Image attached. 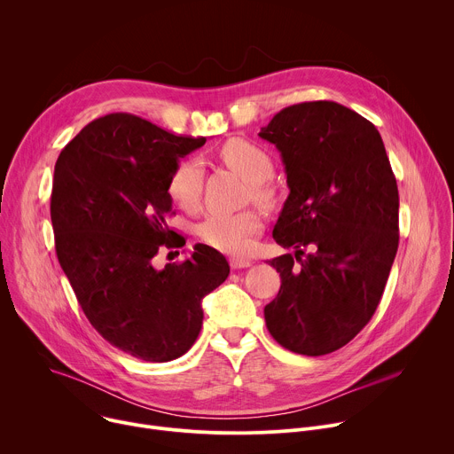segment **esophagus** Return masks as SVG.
I'll use <instances>...</instances> for the list:
<instances>
[{
	"instance_id": "34e87169",
	"label": "esophagus",
	"mask_w": 454,
	"mask_h": 454,
	"mask_svg": "<svg viewBox=\"0 0 454 454\" xmlns=\"http://www.w3.org/2000/svg\"><path fill=\"white\" fill-rule=\"evenodd\" d=\"M253 262H251V258H244V256H233L231 261H230V266L233 268V270H242V268H249Z\"/></svg>"
}]
</instances>
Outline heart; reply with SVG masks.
<instances>
[{"label": "heart", "instance_id": "obj_1", "mask_svg": "<svg viewBox=\"0 0 454 454\" xmlns=\"http://www.w3.org/2000/svg\"><path fill=\"white\" fill-rule=\"evenodd\" d=\"M223 160L249 183H264L273 172L270 154L247 140H231L221 151ZM168 196L183 210L200 207L203 192V165L198 158H188L176 165L168 177ZM261 212L244 210L231 215H210L200 224L201 240L223 253L246 254L253 239L262 230Z\"/></svg>", "mask_w": 454, "mask_h": 454}]
</instances>
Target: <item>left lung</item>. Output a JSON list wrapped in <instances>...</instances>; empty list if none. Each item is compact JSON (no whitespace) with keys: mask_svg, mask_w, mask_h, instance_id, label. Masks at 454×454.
<instances>
[{"mask_svg":"<svg viewBox=\"0 0 454 454\" xmlns=\"http://www.w3.org/2000/svg\"><path fill=\"white\" fill-rule=\"evenodd\" d=\"M258 137L287 174L273 239L296 249L270 261L282 286L264 309L268 331L291 352L331 354L361 333L390 277L399 246L390 160L372 121L329 100L282 109Z\"/></svg>","mask_w":454,"mask_h":454,"instance_id":"obj_1","label":"left lung"}]
</instances>
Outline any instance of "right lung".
<instances>
[{"label":"right lung","instance_id":"1","mask_svg":"<svg viewBox=\"0 0 454 454\" xmlns=\"http://www.w3.org/2000/svg\"><path fill=\"white\" fill-rule=\"evenodd\" d=\"M205 142L111 113L88 123L55 163L50 215L59 264L97 333L144 361L183 356L200 336L203 298L230 275L226 258L205 244L184 262L156 268L160 253L184 246L167 224L168 177Z\"/></svg>","mask_w":454,"mask_h":454}]
</instances>
